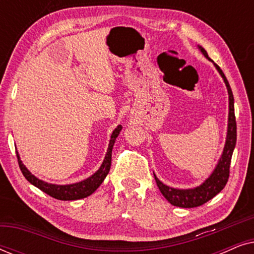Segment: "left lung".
Here are the masks:
<instances>
[{"label":"left lung","instance_id":"1","mask_svg":"<svg viewBox=\"0 0 254 254\" xmlns=\"http://www.w3.org/2000/svg\"><path fill=\"white\" fill-rule=\"evenodd\" d=\"M200 51L206 57L208 60L211 61V59L208 58L207 52L202 47L199 46ZM215 67L223 77L225 85L228 88L229 93V124H228V135L227 141H225L224 150L222 154L220 162L215 168L214 172L211 173L209 178L204 182L202 185L192 190H176L172 187H169L159 182L157 177L155 175V180L157 184L159 190L163 194V196L169 201L173 206L182 207V208H194L199 207L201 204L206 203L207 201L221 192L227 185L229 179V173H230V163L232 152H234L236 140H237V125H236V117H235V107H234V95H232L230 84H229L227 77L222 71V69L218 67L216 64H214Z\"/></svg>","mask_w":254,"mask_h":254}]
</instances>
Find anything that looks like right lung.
<instances>
[{"label": "right lung", "instance_id": "obj_1", "mask_svg": "<svg viewBox=\"0 0 254 254\" xmlns=\"http://www.w3.org/2000/svg\"><path fill=\"white\" fill-rule=\"evenodd\" d=\"M121 128L123 127L118 126L116 129L113 130L112 135H111L109 149H107L105 159H104L103 164L99 168L98 171H97L95 175L89 177L88 179L83 180V182L71 184V185H53V184L45 183L43 180L38 179L37 177H34L32 173L25 168V165H24L22 161H20L18 152H17V158H18V165L20 168V171H22L24 177L27 179V182H30L32 185L38 187V189L48 194V195H51L52 197H54V199L69 201L83 199V197L91 195V194L100 186V184L104 182V179H105V177L110 171L111 162H112L113 144L114 142H116L118 135L120 133Z\"/></svg>", "mask_w": 254, "mask_h": 254}]
</instances>
